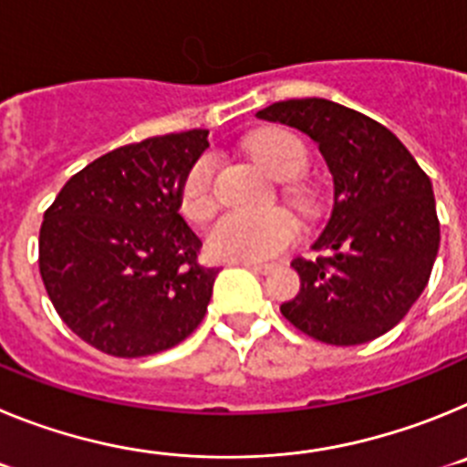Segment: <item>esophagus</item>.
I'll return each instance as SVG.
<instances>
[{"mask_svg": "<svg viewBox=\"0 0 467 467\" xmlns=\"http://www.w3.org/2000/svg\"><path fill=\"white\" fill-rule=\"evenodd\" d=\"M245 269L250 271H259V274H269L274 269V264H262V262H241Z\"/></svg>", "mask_w": 467, "mask_h": 467, "instance_id": "34e87169", "label": "esophagus"}]
</instances>
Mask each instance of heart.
Listing matches in <instances>:
<instances>
[{"label": "heart", "mask_w": 467, "mask_h": 467, "mask_svg": "<svg viewBox=\"0 0 467 467\" xmlns=\"http://www.w3.org/2000/svg\"><path fill=\"white\" fill-rule=\"evenodd\" d=\"M247 150L262 163L264 171L278 180H292L306 168V147L287 130H264L247 140ZM214 168L217 156L205 151L184 172L177 203L189 222H205L213 214L217 203ZM296 234L299 229L295 217L285 210L257 214L229 210L208 229L205 250L220 262H262L290 247L296 241Z\"/></svg>", "instance_id": "heart-1"}]
</instances>
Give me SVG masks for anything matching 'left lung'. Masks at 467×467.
Masks as SVG:
<instances>
[{"instance_id":"obj_1","label":"left lung","mask_w":467,"mask_h":467,"mask_svg":"<svg viewBox=\"0 0 467 467\" xmlns=\"http://www.w3.org/2000/svg\"><path fill=\"white\" fill-rule=\"evenodd\" d=\"M259 119L317 142L334 177V210L313 250L292 262L301 287L280 313L332 346L377 339L402 320L431 278L440 220L431 177L386 126L323 98L274 102Z\"/></svg>"}]
</instances>
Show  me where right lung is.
Instances as JSON below:
<instances>
[{"mask_svg": "<svg viewBox=\"0 0 467 467\" xmlns=\"http://www.w3.org/2000/svg\"><path fill=\"white\" fill-rule=\"evenodd\" d=\"M208 130L126 144L72 175L44 213L39 274L57 316L114 358L184 341L208 311L217 269L180 214L184 172Z\"/></svg>", "mask_w": 467, "mask_h": 467, "instance_id": "add662e5", "label": "right lung"}]
</instances>
